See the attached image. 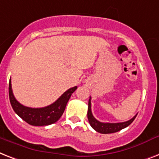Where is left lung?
I'll return each mask as SVG.
<instances>
[{
  "label": "left lung",
  "instance_id": "left-lung-1",
  "mask_svg": "<svg viewBox=\"0 0 159 159\" xmlns=\"http://www.w3.org/2000/svg\"><path fill=\"white\" fill-rule=\"evenodd\" d=\"M88 119L90 125L96 131L99 132L101 134H111V133H115L119 130H122L124 128L127 127L128 125H130L134 118L136 117L137 114L134 116V117L131 118L130 120L125 121V122H119V123H103L100 122L93 116L92 111H91V98H89V108H88Z\"/></svg>",
  "mask_w": 159,
  "mask_h": 159
}]
</instances>
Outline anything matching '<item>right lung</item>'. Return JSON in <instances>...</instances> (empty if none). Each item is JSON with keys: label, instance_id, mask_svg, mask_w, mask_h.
<instances>
[{"label": "right lung", "instance_id": "add662e5", "mask_svg": "<svg viewBox=\"0 0 159 159\" xmlns=\"http://www.w3.org/2000/svg\"><path fill=\"white\" fill-rule=\"evenodd\" d=\"M76 89H77V86L69 89L57 101L49 106L41 108H32L20 104L15 99L11 88V81L10 80L9 97H10V102L12 108L20 117L29 123V125L42 126V125H52L59 120L64 112L70 98Z\"/></svg>", "mask_w": 159, "mask_h": 159}]
</instances>
